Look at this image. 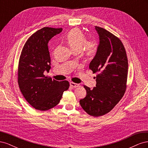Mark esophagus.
Listing matches in <instances>:
<instances>
[{
	"label": "esophagus",
	"instance_id": "obj_1",
	"mask_svg": "<svg viewBox=\"0 0 148 148\" xmlns=\"http://www.w3.org/2000/svg\"><path fill=\"white\" fill-rule=\"evenodd\" d=\"M70 86L72 87V88H77V87L79 86V84H78L73 83V82H70Z\"/></svg>",
	"mask_w": 148,
	"mask_h": 148
}]
</instances>
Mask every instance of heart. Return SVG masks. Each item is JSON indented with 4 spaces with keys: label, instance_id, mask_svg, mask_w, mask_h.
Here are the masks:
<instances>
[{
    "label": "heart",
    "instance_id": "obj_1",
    "mask_svg": "<svg viewBox=\"0 0 148 148\" xmlns=\"http://www.w3.org/2000/svg\"><path fill=\"white\" fill-rule=\"evenodd\" d=\"M66 40L73 50L79 52L82 49L83 54L86 57L95 56L97 51V42L95 39L88 41L84 34L79 29L71 30L67 34Z\"/></svg>",
    "mask_w": 148,
    "mask_h": 148
}]
</instances>
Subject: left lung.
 I'll return each instance as SVG.
<instances>
[{
    "label": "left lung",
    "mask_w": 148,
    "mask_h": 148,
    "mask_svg": "<svg viewBox=\"0 0 148 148\" xmlns=\"http://www.w3.org/2000/svg\"><path fill=\"white\" fill-rule=\"evenodd\" d=\"M95 29L99 36V45L89 64L93 73H97L96 87L86 86V96L79 104L89 115L97 117L109 113L122 99L126 91L128 59L121 40L99 26Z\"/></svg>",
    "instance_id": "left-lung-1"
}]
</instances>
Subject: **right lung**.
Masks as SVG:
<instances>
[{
	"label": "right lung",
	"mask_w": 148,
	"mask_h": 148,
	"mask_svg": "<svg viewBox=\"0 0 148 148\" xmlns=\"http://www.w3.org/2000/svg\"><path fill=\"white\" fill-rule=\"evenodd\" d=\"M62 29L44 27L31 35L22 49L18 66V83L25 99L35 109L44 111L53 108L69 88L66 80L58 82L44 74L51 69L49 40Z\"/></svg>",
	"instance_id": "1"
}]
</instances>
